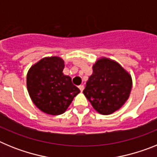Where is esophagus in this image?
I'll return each instance as SVG.
<instances>
[{"label":"esophagus","instance_id":"esophagus-1","mask_svg":"<svg viewBox=\"0 0 157 157\" xmlns=\"http://www.w3.org/2000/svg\"><path fill=\"white\" fill-rule=\"evenodd\" d=\"M78 89H79L80 91H81V92H82L83 90H84V86H82V85L79 86H78Z\"/></svg>","mask_w":157,"mask_h":157}]
</instances>
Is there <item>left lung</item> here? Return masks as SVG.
Masks as SVG:
<instances>
[{
  "mask_svg": "<svg viewBox=\"0 0 157 157\" xmlns=\"http://www.w3.org/2000/svg\"><path fill=\"white\" fill-rule=\"evenodd\" d=\"M131 88L128 72L117 62L102 57L93 66L83 94L100 114L110 115L125 104Z\"/></svg>",
  "mask_w": 157,
  "mask_h": 157,
  "instance_id": "obj_1",
  "label": "left lung"
}]
</instances>
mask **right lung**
<instances>
[{
  "mask_svg": "<svg viewBox=\"0 0 157 157\" xmlns=\"http://www.w3.org/2000/svg\"><path fill=\"white\" fill-rule=\"evenodd\" d=\"M64 61L59 56L45 57L28 71L27 86L29 95L37 108L46 114H63L80 93L64 75Z\"/></svg>",
  "mask_w": 157,
  "mask_h": 157,
  "instance_id": "obj_1",
  "label": "right lung"
}]
</instances>
